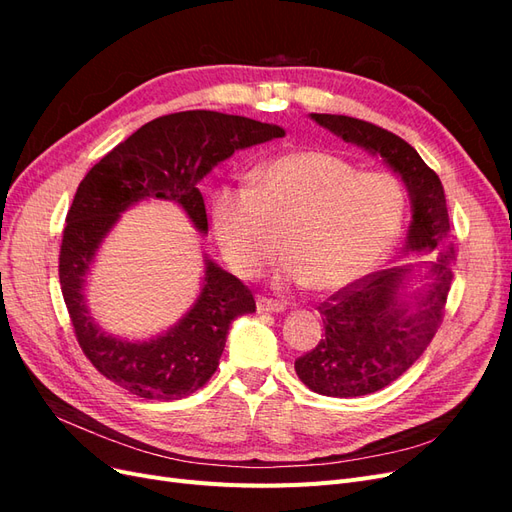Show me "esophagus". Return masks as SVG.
I'll return each mask as SVG.
<instances>
[{
    "mask_svg": "<svg viewBox=\"0 0 512 512\" xmlns=\"http://www.w3.org/2000/svg\"><path fill=\"white\" fill-rule=\"evenodd\" d=\"M256 309H258V314H282L286 307H284L282 303H277V301L260 297V299L256 301Z\"/></svg>",
    "mask_w": 512,
    "mask_h": 512,
    "instance_id": "1",
    "label": "esophagus"
}]
</instances>
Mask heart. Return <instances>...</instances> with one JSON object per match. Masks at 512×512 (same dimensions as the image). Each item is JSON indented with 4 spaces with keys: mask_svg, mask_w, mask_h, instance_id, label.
<instances>
[{
    "mask_svg": "<svg viewBox=\"0 0 512 512\" xmlns=\"http://www.w3.org/2000/svg\"><path fill=\"white\" fill-rule=\"evenodd\" d=\"M406 192L386 173H359L318 149L290 151L260 164L250 185L224 183L211 196V224L222 256L241 277H254L286 254L277 286L318 294L350 288L374 271L399 237Z\"/></svg>",
    "mask_w": 512,
    "mask_h": 512,
    "instance_id": "heart-1",
    "label": "heart"
}]
</instances>
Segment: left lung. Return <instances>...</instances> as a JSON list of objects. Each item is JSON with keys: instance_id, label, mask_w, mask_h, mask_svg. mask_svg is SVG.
<instances>
[{"instance_id": "8db88e82", "label": "left lung", "mask_w": 512, "mask_h": 512, "mask_svg": "<svg viewBox=\"0 0 512 512\" xmlns=\"http://www.w3.org/2000/svg\"><path fill=\"white\" fill-rule=\"evenodd\" d=\"M309 117L342 141L382 158L401 177L412 205L404 254L436 258L369 275L318 307L324 337L294 361V371L318 395L361 397L404 376L436 335L453 282L455 243L442 181L404 138L346 115ZM412 279L422 282L416 291L407 288Z\"/></svg>"}]
</instances>
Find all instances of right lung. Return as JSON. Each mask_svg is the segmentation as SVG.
Returning a JSON list of instances; mask_svg holds the SVG:
<instances>
[{"label":"right lung","instance_id":"obj_1","mask_svg":"<svg viewBox=\"0 0 512 512\" xmlns=\"http://www.w3.org/2000/svg\"><path fill=\"white\" fill-rule=\"evenodd\" d=\"M275 123L213 111H183L145 123L89 170L74 194L59 252V284L76 339L104 378L145 399H181L218 369L230 322L256 312L252 292L205 254L192 307L149 339L108 335L91 316L85 286L96 256L121 213L143 200L179 205L207 235L198 183L232 153L282 138Z\"/></svg>","mask_w":512,"mask_h":512}]
</instances>
